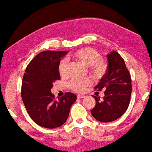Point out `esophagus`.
Returning <instances> with one entry per match:
<instances>
[{
    "label": "esophagus",
    "mask_w": 152,
    "mask_h": 152,
    "mask_svg": "<svg viewBox=\"0 0 152 152\" xmlns=\"http://www.w3.org/2000/svg\"><path fill=\"white\" fill-rule=\"evenodd\" d=\"M85 95H77V98L78 99H83V98H85Z\"/></svg>",
    "instance_id": "1"
}]
</instances>
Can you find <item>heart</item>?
Wrapping results in <instances>:
<instances>
[{"instance_id":"heart-1","label":"heart","mask_w":152,"mask_h":152,"mask_svg":"<svg viewBox=\"0 0 152 152\" xmlns=\"http://www.w3.org/2000/svg\"><path fill=\"white\" fill-rule=\"evenodd\" d=\"M77 61L89 67V70L94 77L100 80L104 77L107 72V64L102 60V56L92 48L85 47L75 51L70 56ZM58 72L62 77L67 76V65L65 60L62 59L58 65ZM91 84V80L89 77L82 79H72L69 82V87L77 92H83L85 89Z\"/></svg>"}]
</instances>
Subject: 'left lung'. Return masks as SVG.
I'll use <instances>...</instances> for the list:
<instances>
[{
    "label": "left lung",
    "mask_w": 152,
    "mask_h": 152,
    "mask_svg": "<svg viewBox=\"0 0 152 152\" xmlns=\"http://www.w3.org/2000/svg\"><path fill=\"white\" fill-rule=\"evenodd\" d=\"M107 72L94 88L97 91L104 89L103 100L92 95L96 105L91 110L97 121L109 123L118 119L128 109L132 93V80L125 61L116 51L107 54Z\"/></svg>",
    "instance_id": "obj_1"
}]
</instances>
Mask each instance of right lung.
I'll use <instances>...</instances> for the list:
<instances>
[{"label":"right lung","instance_id":"right-lung-1","mask_svg":"<svg viewBox=\"0 0 152 152\" xmlns=\"http://www.w3.org/2000/svg\"><path fill=\"white\" fill-rule=\"evenodd\" d=\"M67 53L66 50L41 52L28 64L24 74L22 101L31 118L43 128L53 129L64 124L77 99L75 94L66 92L56 100L50 92L53 82L61 80L58 65Z\"/></svg>","mask_w":152,"mask_h":152}]
</instances>
